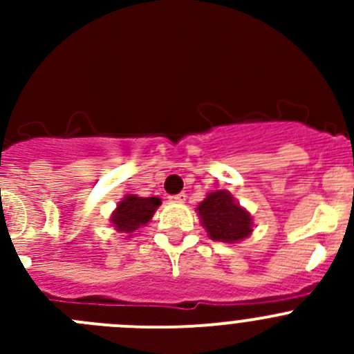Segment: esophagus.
<instances>
[{"label":"esophagus","mask_w":354,"mask_h":354,"mask_svg":"<svg viewBox=\"0 0 354 354\" xmlns=\"http://www.w3.org/2000/svg\"><path fill=\"white\" fill-rule=\"evenodd\" d=\"M171 202H183V200H186V193H179V195H174L170 196Z\"/></svg>","instance_id":"34e87169"}]
</instances>
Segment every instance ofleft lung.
<instances>
[{
  "instance_id": "obj_1",
  "label": "left lung",
  "mask_w": 354,
  "mask_h": 354,
  "mask_svg": "<svg viewBox=\"0 0 354 354\" xmlns=\"http://www.w3.org/2000/svg\"><path fill=\"white\" fill-rule=\"evenodd\" d=\"M202 227L207 230L212 241L237 243L252 234L253 221L246 209L237 204L228 192L209 193L204 202L196 207Z\"/></svg>"
}]
</instances>
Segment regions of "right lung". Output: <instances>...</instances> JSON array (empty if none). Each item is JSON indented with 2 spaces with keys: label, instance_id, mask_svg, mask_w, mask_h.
<instances>
[{
  "label": "right lung",
  "instance_id": "add662e5",
  "mask_svg": "<svg viewBox=\"0 0 354 354\" xmlns=\"http://www.w3.org/2000/svg\"><path fill=\"white\" fill-rule=\"evenodd\" d=\"M159 205H161V198H158V196L143 198V196L126 195L117 205L109 221L115 227V230L131 236L152 220V216Z\"/></svg>",
  "mask_w": 354,
  "mask_h": 354
}]
</instances>
